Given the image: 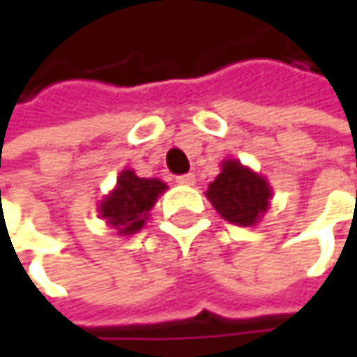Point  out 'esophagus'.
Here are the masks:
<instances>
[{"mask_svg": "<svg viewBox=\"0 0 357 357\" xmlns=\"http://www.w3.org/2000/svg\"><path fill=\"white\" fill-rule=\"evenodd\" d=\"M176 181H178L179 185H194L196 178H194L192 174H185V176H178V178H176Z\"/></svg>", "mask_w": 357, "mask_h": 357, "instance_id": "1", "label": "esophagus"}]
</instances>
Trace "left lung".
<instances>
[{
    "instance_id": "left-lung-1",
    "label": "left lung",
    "mask_w": 357,
    "mask_h": 357,
    "mask_svg": "<svg viewBox=\"0 0 357 357\" xmlns=\"http://www.w3.org/2000/svg\"><path fill=\"white\" fill-rule=\"evenodd\" d=\"M215 211L229 223L240 227H254L260 223L273 200L268 179L238 159H225L221 174L208 183L204 192Z\"/></svg>"
}]
</instances>
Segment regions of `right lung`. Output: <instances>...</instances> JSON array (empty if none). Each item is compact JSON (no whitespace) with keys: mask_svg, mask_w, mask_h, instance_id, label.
<instances>
[{"mask_svg":"<svg viewBox=\"0 0 357 357\" xmlns=\"http://www.w3.org/2000/svg\"><path fill=\"white\" fill-rule=\"evenodd\" d=\"M167 183L157 178H138L132 169L117 176L115 188L99 202V217L117 231V236L138 234Z\"/></svg>","mask_w":357,"mask_h":357,"instance_id":"1","label":"right lung"}]
</instances>
